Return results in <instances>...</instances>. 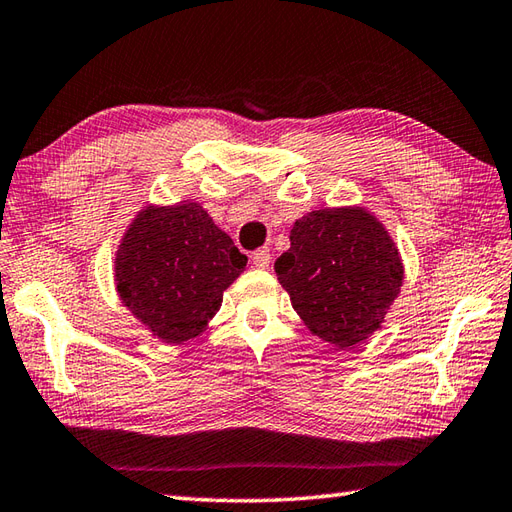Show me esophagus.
<instances>
[{
	"label": "esophagus",
	"mask_w": 512,
	"mask_h": 512,
	"mask_svg": "<svg viewBox=\"0 0 512 512\" xmlns=\"http://www.w3.org/2000/svg\"><path fill=\"white\" fill-rule=\"evenodd\" d=\"M250 259H253V264L257 268H268L270 264V250L264 246V248H257L253 255H250Z\"/></svg>",
	"instance_id": "obj_1"
}]
</instances>
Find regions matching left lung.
I'll list each match as a JSON object with an SVG mask.
<instances>
[{
    "instance_id": "1",
    "label": "left lung",
    "mask_w": 512,
    "mask_h": 512,
    "mask_svg": "<svg viewBox=\"0 0 512 512\" xmlns=\"http://www.w3.org/2000/svg\"><path fill=\"white\" fill-rule=\"evenodd\" d=\"M275 273L310 333L348 348L382 326L404 268L373 215L362 208H326L297 219Z\"/></svg>"
}]
</instances>
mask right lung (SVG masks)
Wrapping results in <instances>:
<instances>
[{"mask_svg":"<svg viewBox=\"0 0 512 512\" xmlns=\"http://www.w3.org/2000/svg\"><path fill=\"white\" fill-rule=\"evenodd\" d=\"M246 262L199 204L146 208L119 244L117 293L162 342H186L217 313Z\"/></svg>","mask_w":512,"mask_h":512,"instance_id":"obj_1","label":"right lung"}]
</instances>
